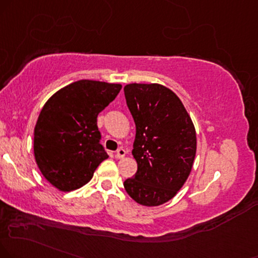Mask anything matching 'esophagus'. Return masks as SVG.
<instances>
[{"instance_id":"esophagus-1","label":"esophagus","mask_w":258,"mask_h":258,"mask_svg":"<svg viewBox=\"0 0 258 258\" xmlns=\"http://www.w3.org/2000/svg\"><path fill=\"white\" fill-rule=\"evenodd\" d=\"M125 153H126L125 149H124V148H118V149H117V151H116V154H114V157L120 159V158H123L124 155H125Z\"/></svg>"}]
</instances>
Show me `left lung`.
Masks as SVG:
<instances>
[{
  "instance_id": "left-lung-1",
  "label": "left lung",
  "mask_w": 258,
  "mask_h": 258,
  "mask_svg": "<svg viewBox=\"0 0 258 258\" xmlns=\"http://www.w3.org/2000/svg\"><path fill=\"white\" fill-rule=\"evenodd\" d=\"M124 97L136 126L133 155L138 163L124 187L140 205H163L189 177L196 154L195 128L182 101L165 86L130 84Z\"/></svg>"
}]
</instances>
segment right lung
I'll return each mask as SVG.
<instances>
[{
  "label": "right lung",
  "mask_w": 258,
  "mask_h": 258,
  "mask_svg": "<svg viewBox=\"0 0 258 258\" xmlns=\"http://www.w3.org/2000/svg\"><path fill=\"white\" fill-rule=\"evenodd\" d=\"M122 86L80 80L46 101L34 128V157L43 176L62 191L85 185L109 155L100 144L97 117Z\"/></svg>",
  "instance_id": "add662e5"
}]
</instances>
